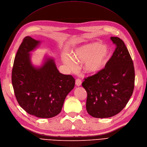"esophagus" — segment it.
<instances>
[{
	"label": "esophagus",
	"mask_w": 147,
	"mask_h": 147,
	"mask_svg": "<svg viewBox=\"0 0 147 147\" xmlns=\"http://www.w3.org/2000/svg\"><path fill=\"white\" fill-rule=\"evenodd\" d=\"M81 83H82V81H81V80L80 79L78 78V79L76 80V81H75V84H76V86H80L81 85Z\"/></svg>",
	"instance_id": "esophagus-1"
}]
</instances>
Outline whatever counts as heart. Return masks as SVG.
Instances as JSON below:
<instances>
[{"mask_svg":"<svg viewBox=\"0 0 147 147\" xmlns=\"http://www.w3.org/2000/svg\"><path fill=\"white\" fill-rule=\"evenodd\" d=\"M108 49L99 42H93L76 48L73 58L67 54L62 55V60L71 69L76 67L74 59L80 62H84V69L90 74L98 73L106 66L109 57Z\"/></svg>","mask_w":147,"mask_h":147,"instance_id":"obj_1","label":"heart"}]
</instances>
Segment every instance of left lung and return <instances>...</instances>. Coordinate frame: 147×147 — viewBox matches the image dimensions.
<instances>
[{"label":"left lung","instance_id":"1","mask_svg":"<svg viewBox=\"0 0 147 147\" xmlns=\"http://www.w3.org/2000/svg\"><path fill=\"white\" fill-rule=\"evenodd\" d=\"M116 48L105 68L84 79L82 87L87 93V113L95 118H109L125 107L133 94L135 69L124 42L111 37Z\"/></svg>","mask_w":147,"mask_h":147}]
</instances>
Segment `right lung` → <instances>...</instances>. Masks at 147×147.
<instances>
[{
	"mask_svg": "<svg viewBox=\"0 0 147 147\" xmlns=\"http://www.w3.org/2000/svg\"><path fill=\"white\" fill-rule=\"evenodd\" d=\"M40 43L30 36L23 39L13 61L12 84L21 107L30 115L48 118L60 113L75 79L60 73L52 57H45L41 66L32 64L30 52Z\"/></svg>",
	"mask_w": 147,
	"mask_h": 147,
	"instance_id": "1",
	"label": "right lung"
}]
</instances>
